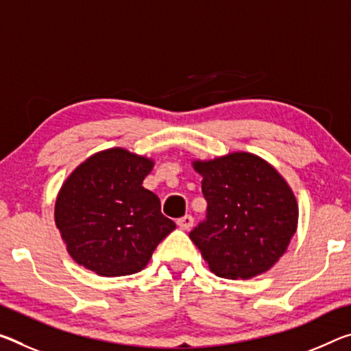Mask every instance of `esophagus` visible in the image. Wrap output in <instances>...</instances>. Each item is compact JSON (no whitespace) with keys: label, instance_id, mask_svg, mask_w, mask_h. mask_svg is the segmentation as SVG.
<instances>
[{"label":"esophagus","instance_id":"esophagus-1","mask_svg":"<svg viewBox=\"0 0 351 351\" xmlns=\"http://www.w3.org/2000/svg\"><path fill=\"white\" fill-rule=\"evenodd\" d=\"M178 226L181 228V230H191L192 225H193V217L192 215H184L181 217V219H178Z\"/></svg>","mask_w":351,"mask_h":351}]
</instances>
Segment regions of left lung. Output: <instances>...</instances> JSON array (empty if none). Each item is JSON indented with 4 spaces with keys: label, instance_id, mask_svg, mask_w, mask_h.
Masks as SVG:
<instances>
[{
    "label": "left lung",
    "instance_id": "1",
    "mask_svg": "<svg viewBox=\"0 0 351 351\" xmlns=\"http://www.w3.org/2000/svg\"><path fill=\"white\" fill-rule=\"evenodd\" d=\"M192 165L203 176L208 214L189 237L210 271L226 280H250L271 269L298 225L297 198L285 178L245 152Z\"/></svg>",
    "mask_w": 351,
    "mask_h": 351
}]
</instances>
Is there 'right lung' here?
Here are the masks:
<instances>
[{
	"instance_id": "1",
	"label": "right lung",
	"mask_w": 351,
	"mask_h": 351,
	"mask_svg": "<svg viewBox=\"0 0 351 351\" xmlns=\"http://www.w3.org/2000/svg\"><path fill=\"white\" fill-rule=\"evenodd\" d=\"M153 159L115 147L92 154L71 171L56 198L54 221L76 264L99 276L145 269L175 230L159 198L142 186Z\"/></svg>"
}]
</instances>
